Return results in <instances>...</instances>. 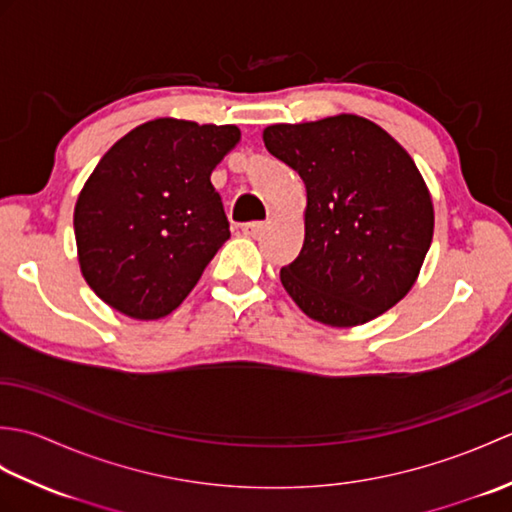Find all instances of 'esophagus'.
Masks as SVG:
<instances>
[{
	"label": "esophagus",
	"mask_w": 512,
	"mask_h": 512,
	"mask_svg": "<svg viewBox=\"0 0 512 512\" xmlns=\"http://www.w3.org/2000/svg\"><path fill=\"white\" fill-rule=\"evenodd\" d=\"M264 222H246L244 226H242V233L244 235H248V237H257L259 233L264 231Z\"/></svg>",
	"instance_id": "34e87169"
}]
</instances>
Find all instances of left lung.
I'll use <instances>...</instances> for the list:
<instances>
[{
  "label": "left lung",
  "instance_id": "1",
  "mask_svg": "<svg viewBox=\"0 0 512 512\" xmlns=\"http://www.w3.org/2000/svg\"><path fill=\"white\" fill-rule=\"evenodd\" d=\"M266 149L306 184V239L281 268L292 301L332 328L376 319L416 284L433 204L416 162L383 127L339 114L270 125Z\"/></svg>",
  "mask_w": 512,
  "mask_h": 512
}]
</instances>
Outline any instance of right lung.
Instances as JSON below:
<instances>
[{
  "label": "right lung",
  "instance_id": "1",
  "mask_svg": "<svg viewBox=\"0 0 512 512\" xmlns=\"http://www.w3.org/2000/svg\"><path fill=\"white\" fill-rule=\"evenodd\" d=\"M235 125L156 118L107 151L74 206L81 273L132 319L167 317L231 237L211 173Z\"/></svg>",
  "mask_w": 512,
  "mask_h": 512
}]
</instances>
